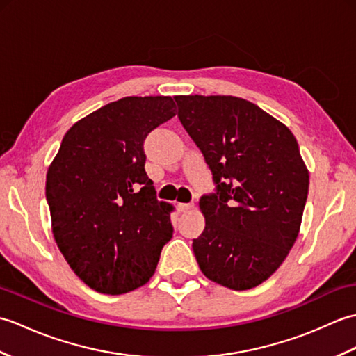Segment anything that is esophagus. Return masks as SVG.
Masks as SVG:
<instances>
[{
	"instance_id": "34e87169",
	"label": "esophagus",
	"mask_w": 356,
	"mask_h": 356,
	"mask_svg": "<svg viewBox=\"0 0 356 356\" xmlns=\"http://www.w3.org/2000/svg\"><path fill=\"white\" fill-rule=\"evenodd\" d=\"M194 207V203H177V209L180 213H186V211H190Z\"/></svg>"
}]
</instances>
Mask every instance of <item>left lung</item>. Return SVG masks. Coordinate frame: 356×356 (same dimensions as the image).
<instances>
[{
    "label": "left lung",
    "mask_w": 356,
    "mask_h": 356,
    "mask_svg": "<svg viewBox=\"0 0 356 356\" xmlns=\"http://www.w3.org/2000/svg\"><path fill=\"white\" fill-rule=\"evenodd\" d=\"M186 133L213 172L200 197L205 229L193 251L207 278L234 291L259 286L297 240L309 172L289 128L234 96H176Z\"/></svg>",
    "instance_id": "left-lung-1"
}]
</instances>
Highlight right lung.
I'll list each match as a JSON object with an SVG mask.
<instances>
[{
    "mask_svg": "<svg viewBox=\"0 0 356 356\" xmlns=\"http://www.w3.org/2000/svg\"><path fill=\"white\" fill-rule=\"evenodd\" d=\"M176 116L170 96H128L65 133L45 197L59 251L82 282L119 295L153 277L172 237L170 205L145 172L143 142Z\"/></svg>",
    "mask_w": 356,
    "mask_h": 356,
    "instance_id": "obj_1",
    "label": "right lung"
}]
</instances>
